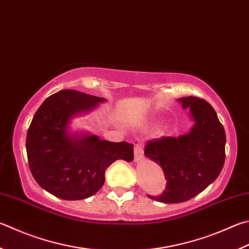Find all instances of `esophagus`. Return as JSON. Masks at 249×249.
Listing matches in <instances>:
<instances>
[{
    "mask_svg": "<svg viewBox=\"0 0 249 249\" xmlns=\"http://www.w3.org/2000/svg\"><path fill=\"white\" fill-rule=\"evenodd\" d=\"M134 144V153H135V161H140L143 158V147L142 143L139 139H135L133 142Z\"/></svg>",
    "mask_w": 249,
    "mask_h": 249,
    "instance_id": "1",
    "label": "esophagus"
}]
</instances>
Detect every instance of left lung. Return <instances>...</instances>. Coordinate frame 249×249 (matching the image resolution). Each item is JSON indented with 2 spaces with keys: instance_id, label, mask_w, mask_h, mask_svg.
I'll use <instances>...</instances> for the list:
<instances>
[{
  "instance_id": "left-lung-1",
  "label": "left lung",
  "mask_w": 249,
  "mask_h": 249,
  "mask_svg": "<svg viewBox=\"0 0 249 249\" xmlns=\"http://www.w3.org/2000/svg\"><path fill=\"white\" fill-rule=\"evenodd\" d=\"M194 121L189 133L178 137L149 140L144 156L159 164L166 179L164 192L151 199L165 203L184 202L214 182L225 160V132L209 103L197 97L179 98Z\"/></svg>"
}]
</instances>
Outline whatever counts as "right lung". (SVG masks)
Instances as JSON below:
<instances>
[{"label": "right lung", "mask_w": 249, "mask_h": 249, "mask_svg": "<svg viewBox=\"0 0 249 249\" xmlns=\"http://www.w3.org/2000/svg\"><path fill=\"white\" fill-rule=\"evenodd\" d=\"M105 101L77 90H61L47 98L34 115L26 138L29 168L36 182L52 195L85 199L102 187L106 170L113 162L133 161L132 143L69 132L74 116Z\"/></svg>", "instance_id": "1"}]
</instances>
